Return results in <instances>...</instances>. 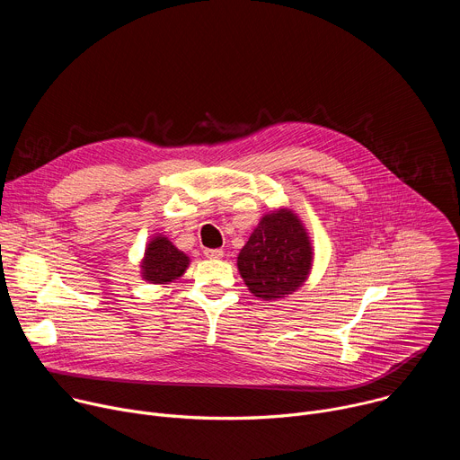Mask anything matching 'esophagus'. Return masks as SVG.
<instances>
[{
    "mask_svg": "<svg viewBox=\"0 0 460 460\" xmlns=\"http://www.w3.org/2000/svg\"><path fill=\"white\" fill-rule=\"evenodd\" d=\"M204 254H206L208 258H211V260H220V258L224 256V251H222V249H206Z\"/></svg>",
    "mask_w": 460,
    "mask_h": 460,
    "instance_id": "esophagus-1",
    "label": "esophagus"
}]
</instances>
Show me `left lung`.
<instances>
[{
	"mask_svg": "<svg viewBox=\"0 0 460 460\" xmlns=\"http://www.w3.org/2000/svg\"><path fill=\"white\" fill-rule=\"evenodd\" d=\"M236 266L247 289L261 300L300 289L313 268V245L298 215L280 208L261 217L240 249Z\"/></svg>",
	"mask_w": 460,
	"mask_h": 460,
	"instance_id": "1",
	"label": "left lung"
}]
</instances>
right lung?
<instances>
[{
	"mask_svg": "<svg viewBox=\"0 0 460 460\" xmlns=\"http://www.w3.org/2000/svg\"><path fill=\"white\" fill-rule=\"evenodd\" d=\"M189 261V256L172 245L167 236L155 234L146 245V252L140 261L142 279L149 284H171L185 273Z\"/></svg>",
	"mask_w": 460,
	"mask_h": 460,
	"instance_id": "right-lung-1",
	"label": "right lung"
}]
</instances>
